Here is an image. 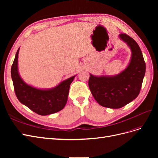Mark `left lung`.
Returning <instances> with one entry per match:
<instances>
[{"mask_svg": "<svg viewBox=\"0 0 158 158\" xmlns=\"http://www.w3.org/2000/svg\"><path fill=\"white\" fill-rule=\"evenodd\" d=\"M119 38L130 47L131 59L127 67L114 76L89 74L88 85L94 99L105 107L118 109L133 101L140 93L146 73V64L139 45L126 33Z\"/></svg>", "mask_w": 158, "mask_h": 158, "instance_id": "left-lung-1", "label": "left lung"}]
</instances>
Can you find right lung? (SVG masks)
Here are the masks:
<instances>
[{
    "instance_id": "right-lung-1",
    "label": "right lung",
    "mask_w": 158,
    "mask_h": 158,
    "mask_svg": "<svg viewBox=\"0 0 158 158\" xmlns=\"http://www.w3.org/2000/svg\"><path fill=\"white\" fill-rule=\"evenodd\" d=\"M16 52L11 67V76L14 91L20 102L40 115H47L63 109L67 102L70 84L75 76L61 82L51 89H38L23 82L18 73Z\"/></svg>"
}]
</instances>
